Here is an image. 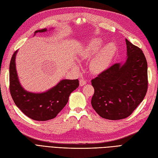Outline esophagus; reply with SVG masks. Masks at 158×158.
Listing matches in <instances>:
<instances>
[{
    "label": "esophagus",
    "instance_id": "1",
    "mask_svg": "<svg viewBox=\"0 0 158 158\" xmlns=\"http://www.w3.org/2000/svg\"><path fill=\"white\" fill-rule=\"evenodd\" d=\"M87 83V81L85 80L84 79H81L80 80H79V85L81 86V87H82V86H83V85H85Z\"/></svg>",
    "mask_w": 158,
    "mask_h": 158
}]
</instances>
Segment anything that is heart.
Wrapping results in <instances>:
<instances>
[{
    "label": "heart",
    "instance_id": "obj_1",
    "mask_svg": "<svg viewBox=\"0 0 158 158\" xmlns=\"http://www.w3.org/2000/svg\"><path fill=\"white\" fill-rule=\"evenodd\" d=\"M103 40L99 38L92 39L85 44L81 53V57L90 59L89 68L94 73H101L110 67L117 51L115 44L107 43L101 48Z\"/></svg>",
    "mask_w": 158,
    "mask_h": 158
}]
</instances>
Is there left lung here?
Returning a JSON list of instances; mask_svg holds the SVG:
<instances>
[{"instance_id": "1", "label": "left lung", "mask_w": 158, "mask_h": 158, "mask_svg": "<svg viewBox=\"0 0 158 158\" xmlns=\"http://www.w3.org/2000/svg\"><path fill=\"white\" fill-rule=\"evenodd\" d=\"M127 59L92 79L95 92L91 106L104 119L127 118L144 99L148 90V63L137 47L125 39Z\"/></svg>"}]
</instances>
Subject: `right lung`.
Wrapping results in <instances>:
<instances>
[{"mask_svg":"<svg viewBox=\"0 0 158 158\" xmlns=\"http://www.w3.org/2000/svg\"><path fill=\"white\" fill-rule=\"evenodd\" d=\"M43 29L35 32L44 33ZM12 56L9 66L10 91L16 106L24 114L36 121H47L55 118L68 102L71 93L79 85L78 79H62L52 88L42 93L30 92L21 85L16 69V56Z\"/></svg>","mask_w":158,"mask_h":158,"instance_id":"1","label":"right lung"}]
</instances>
